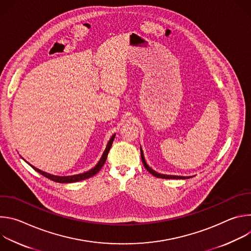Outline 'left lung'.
<instances>
[{
  "label": "left lung",
  "instance_id": "1",
  "mask_svg": "<svg viewBox=\"0 0 251 251\" xmlns=\"http://www.w3.org/2000/svg\"><path fill=\"white\" fill-rule=\"evenodd\" d=\"M140 151H141V158H142V163H143V165H144V167L147 169V171H148L149 173H151L153 176H157V177H161V178H184V180H185V178H189V176L163 175V174H159V173L155 172L154 170H152V169L147 165V163H146V161H145V158H144V154H143V151H142L141 148H140Z\"/></svg>",
  "mask_w": 251,
  "mask_h": 251
}]
</instances>
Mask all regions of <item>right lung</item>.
I'll list each match as a JSON object with an SVG mask.
<instances>
[{"label": "right lung", "mask_w": 251, "mask_h": 251, "mask_svg": "<svg viewBox=\"0 0 251 251\" xmlns=\"http://www.w3.org/2000/svg\"><path fill=\"white\" fill-rule=\"evenodd\" d=\"M114 138H115V134L110 138V140H109V142H108V144H107L106 149H105V151H104V153H103L101 159H100L99 162L97 163V165H96L94 168H92L91 170H89L88 172H85V173H82V174H78V175H74V176H54V175H50V174H49V173L43 172V171L39 170L38 168H35V167H33V166H31V165H30V167H31L33 170L37 171L38 173H40L41 175H43L44 176L50 178V180H51V181H53V182H55V183L67 184V183H75V182H79V181L85 180V178H88V177H90V176H93L94 175H96V174L100 171V169L102 168V166L104 165V163H105V161H106V159H107V156H108V152H109V150H110V148H111V146H112V143H113Z\"/></svg>", "instance_id": "add662e5"}]
</instances>
